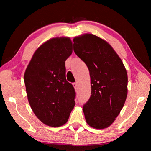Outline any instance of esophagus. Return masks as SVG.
I'll return each mask as SVG.
<instances>
[{
    "instance_id": "34e87169",
    "label": "esophagus",
    "mask_w": 151,
    "mask_h": 151,
    "mask_svg": "<svg viewBox=\"0 0 151 151\" xmlns=\"http://www.w3.org/2000/svg\"><path fill=\"white\" fill-rule=\"evenodd\" d=\"M73 86H74V88H75V89L77 88V84H76V83H73Z\"/></svg>"
}]
</instances>
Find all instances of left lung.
Segmentation results:
<instances>
[{"mask_svg": "<svg viewBox=\"0 0 151 151\" xmlns=\"http://www.w3.org/2000/svg\"><path fill=\"white\" fill-rule=\"evenodd\" d=\"M73 42L74 52L90 73L91 94L83 105L86 121L94 129H105L114 121L126 101L127 70L111 46L101 38L85 34Z\"/></svg>", "mask_w": 151, "mask_h": 151, "instance_id": "obj_1", "label": "left lung"}]
</instances>
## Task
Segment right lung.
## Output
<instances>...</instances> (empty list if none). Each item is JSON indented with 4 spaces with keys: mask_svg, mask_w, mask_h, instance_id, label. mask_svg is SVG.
<instances>
[{
    "mask_svg": "<svg viewBox=\"0 0 151 151\" xmlns=\"http://www.w3.org/2000/svg\"><path fill=\"white\" fill-rule=\"evenodd\" d=\"M72 52L69 38L50 39L36 50L25 71L30 107L37 118L48 126L65 124L75 105V88L66 79L65 61Z\"/></svg>",
    "mask_w": 151,
    "mask_h": 151,
    "instance_id": "1",
    "label": "right lung"
}]
</instances>
